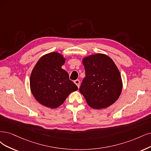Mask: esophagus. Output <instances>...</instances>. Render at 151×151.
<instances>
[{
  "mask_svg": "<svg viewBox=\"0 0 151 151\" xmlns=\"http://www.w3.org/2000/svg\"><path fill=\"white\" fill-rule=\"evenodd\" d=\"M74 83H75V85L78 86V88H79V87H80V80H76L74 81Z\"/></svg>",
  "mask_w": 151,
  "mask_h": 151,
  "instance_id": "obj_1",
  "label": "esophagus"
}]
</instances>
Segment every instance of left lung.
Instances as JSON below:
<instances>
[{"label":"left lung","instance_id":"1","mask_svg":"<svg viewBox=\"0 0 151 151\" xmlns=\"http://www.w3.org/2000/svg\"><path fill=\"white\" fill-rule=\"evenodd\" d=\"M86 76L79 90L88 105L94 109L108 108L121 93L119 71L108 56L98 53L83 60Z\"/></svg>","mask_w":151,"mask_h":151}]
</instances>
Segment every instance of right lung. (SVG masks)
I'll return each mask as SVG.
<instances>
[{
	"label": "right lung",
	"mask_w": 151,
	"mask_h": 151,
	"mask_svg": "<svg viewBox=\"0 0 151 151\" xmlns=\"http://www.w3.org/2000/svg\"><path fill=\"white\" fill-rule=\"evenodd\" d=\"M65 59L57 52L41 57L30 75L32 93L37 101L52 109L62 104L69 94L78 90L69 79V75L61 68Z\"/></svg>",
	"instance_id": "obj_1"
}]
</instances>
